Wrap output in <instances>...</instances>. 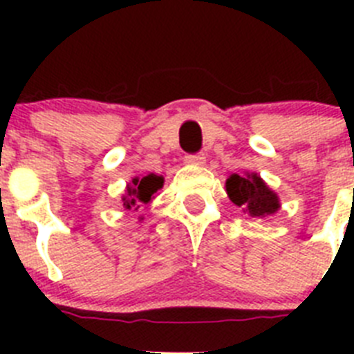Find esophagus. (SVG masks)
Returning <instances> with one entry per match:
<instances>
[{"instance_id":"esophagus-1","label":"esophagus","mask_w":354,"mask_h":354,"mask_svg":"<svg viewBox=\"0 0 354 354\" xmlns=\"http://www.w3.org/2000/svg\"><path fill=\"white\" fill-rule=\"evenodd\" d=\"M184 161L187 162V165H204L205 162V156L204 154H189L184 158Z\"/></svg>"}]
</instances>
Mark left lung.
I'll return each instance as SVG.
<instances>
[{
    "instance_id": "left-lung-1",
    "label": "left lung",
    "mask_w": 354,
    "mask_h": 354,
    "mask_svg": "<svg viewBox=\"0 0 354 354\" xmlns=\"http://www.w3.org/2000/svg\"><path fill=\"white\" fill-rule=\"evenodd\" d=\"M228 198L243 207L252 218H266L280 209L277 193L271 192L268 184L257 174H232L225 183Z\"/></svg>"
}]
</instances>
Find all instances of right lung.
I'll use <instances>...</instances> for the list:
<instances>
[{
  "label": "right lung",
  "instance_id": "add662e5",
  "mask_svg": "<svg viewBox=\"0 0 354 354\" xmlns=\"http://www.w3.org/2000/svg\"><path fill=\"white\" fill-rule=\"evenodd\" d=\"M162 183H165V179H162L161 175H156V174H149L145 175V177H134L133 183L127 186V193L126 196H122V202H124V209H127V211H138L142 205L149 204L150 200H152V196H154V193H158V189H161L162 187Z\"/></svg>",
  "mask_w": 354,
  "mask_h": 354
}]
</instances>
